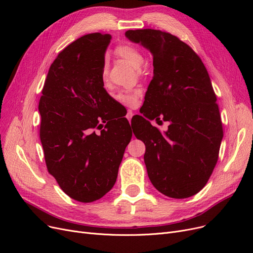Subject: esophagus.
I'll return each mask as SVG.
<instances>
[{
  "label": "esophagus",
  "mask_w": 253,
  "mask_h": 253,
  "mask_svg": "<svg viewBox=\"0 0 253 253\" xmlns=\"http://www.w3.org/2000/svg\"><path fill=\"white\" fill-rule=\"evenodd\" d=\"M134 116V113L132 112V111H127V113H126V119L128 120V121H131V119H132V117Z\"/></svg>",
  "instance_id": "esophagus-1"
}]
</instances>
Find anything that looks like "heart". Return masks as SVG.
Wrapping results in <instances>:
<instances>
[{"mask_svg":"<svg viewBox=\"0 0 253 253\" xmlns=\"http://www.w3.org/2000/svg\"><path fill=\"white\" fill-rule=\"evenodd\" d=\"M115 52H116V55L119 58L124 59L135 68H139L143 64V56L141 55V52L136 47L131 46V45H119V46H117V48L115 49ZM102 77L104 81L106 80V77H108V64H106V62L103 65ZM139 95L140 91L137 89L121 90L117 95V100L126 105L133 106L136 104Z\"/></svg>","mask_w":253,"mask_h":253,"instance_id":"obj_1","label":"heart"}]
</instances>
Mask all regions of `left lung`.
<instances>
[{
  "label": "left lung",
  "mask_w": 253,
  "mask_h": 253,
  "mask_svg": "<svg viewBox=\"0 0 253 253\" xmlns=\"http://www.w3.org/2000/svg\"><path fill=\"white\" fill-rule=\"evenodd\" d=\"M126 37L153 56L154 75L144 96L138 132H134L145 144L149 178L166 196H193L210 178L223 139L209 74L196 52L169 33L136 29L127 30ZM149 119L169 121L168 131L162 133Z\"/></svg>",
  "instance_id": "left-lung-1"
}]
</instances>
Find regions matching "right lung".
I'll return each instance as SVG.
<instances>
[{"mask_svg": "<svg viewBox=\"0 0 253 253\" xmlns=\"http://www.w3.org/2000/svg\"><path fill=\"white\" fill-rule=\"evenodd\" d=\"M111 39L109 34H88L60 51L39 102L47 170L68 196L81 203L97 201L113 188L132 138L128 121L111 122L106 112L112 98L103 87L102 71ZM100 121H108L107 129L96 134L92 129Z\"/></svg>", "mask_w": 253, "mask_h": 253, "instance_id": "add662e5", "label": "right lung"}]
</instances>
